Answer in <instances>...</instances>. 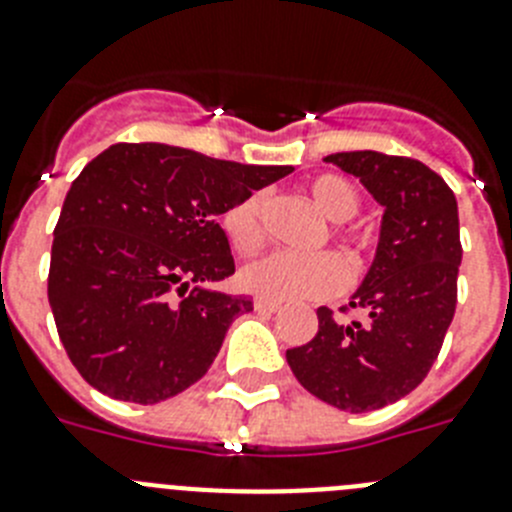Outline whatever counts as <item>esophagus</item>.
Returning <instances> with one entry per match:
<instances>
[{"label": "esophagus", "mask_w": 512, "mask_h": 512, "mask_svg": "<svg viewBox=\"0 0 512 512\" xmlns=\"http://www.w3.org/2000/svg\"><path fill=\"white\" fill-rule=\"evenodd\" d=\"M253 307H256V310H259V312H277L282 305H279L277 300H266V297H256V300H253Z\"/></svg>", "instance_id": "esophagus-1"}]
</instances>
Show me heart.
<instances>
[{
	"mask_svg": "<svg viewBox=\"0 0 512 512\" xmlns=\"http://www.w3.org/2000/svg\"><path fill=\"white\" fill-rule=\"evenodd\" d=\"M310 200L333 223H346L361 210V194L354 182L338 174H320L307 184ZM266 194L253 192L246 200L225 210L223 230L230 246L238 253H253L264 241ZM338 241L351 248L354 256L366 251L369 241L364 233L336 228ZM346 264L336 253L323 251L300 256L289 251H271L266 256L248 261L238 274V282L246 292L266 300H302V297H328L346 284Z\"/></svg>",
	"mask_w": 512,
	"mask_h": 512,
	"instance_id": "heart-1",
	"label": "heart"
}]
</instances>
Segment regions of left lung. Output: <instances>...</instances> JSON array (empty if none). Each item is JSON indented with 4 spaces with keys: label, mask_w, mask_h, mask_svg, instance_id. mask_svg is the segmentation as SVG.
<instances>
[{
    "label": "left lung",
    "mask_w": 512,
    "mask_h": 512,
    "mask_svg": "<svg viewBox=\"0 0 512 512\" xmlns=\"http://www.w3.org/2000/svg\"><path fill=\"white\" fill-rule=\"evenodd\" d=\"M323 161L354 174L384 207L374 261L348 305L366 320L318 307V333L287 351L310 395L369 413L410 395L431 372L454 320L461 264L459 207L436 171L415 158L348 151Z\"/></svg>",
    "instance_id": "left-lung-1"
}]
</instances>
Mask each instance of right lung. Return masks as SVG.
I'll use <instances>...</instances> for the list:
<instances>
[{
  "label": "right lung",
  "instance_id": "right-lung-1",
  "mask_svg": "<svg viewBox=\"0 0 512 512\" xmlns=\"http://www.w3.org/2000/svg\"><path fill=\"white\" fill-rule=\"evenodd\" d=\"M292 171L164 143H115L84 166L53 230L48 302L94 390L153 405L205 377L253 310L210 289L235 271L217 217Z\"/></svg>",
  "mask_w": 512,
  "mask_h": 512
}]
</instances>
